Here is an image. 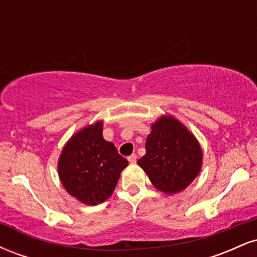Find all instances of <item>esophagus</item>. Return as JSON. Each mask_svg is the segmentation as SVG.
Listing matches in <instances>:
<instances>
[{"label": "esophagus", "mask_w": 257, "mask_h": 257, "mask_svg": "<svg viewBox=\"0 0 257 257\" xmlns=\"http://www.w3.org/2000/svg\"><path fill=\"white\" fill-rule=\"evenodd\" d=\"M128 161H129V163H131V164H135V163H137V155L129 156Z\"/></svg>", "instance_id": "esophagus-1"}]
</instances>
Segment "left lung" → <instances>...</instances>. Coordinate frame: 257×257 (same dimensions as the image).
<instances>
[{
  "instance_id": "8db88e82",
  "label": "left lung",
  "mask_w": 257,
  "mask_h": 257,
  "mask_svg": "<svg viewBox=\"0 0 257 257\" xmlns=\"http://www.w3.org/2000/svg\"><path fill=\"white\" fill-rule=\"evenodd\" d=\"M145 146L146 155L138 164L161 192L169 196L181 192L202 170L199 141L172 114H162L152 123Z\"/></svg>"
}]
</instances>
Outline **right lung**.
<instances>
[{"instance_id":"1","label":"right lung","mask_w":257,"mask_h":257,"mask_svg":"<svg viewBox=\"0 0 257 257\" xmlns=\"http://www.w3.org/2000/svg\"><path fill=\"white\" fill-rule=\"evenodd\" d=\"M102 120L76 132L65 144L58 174L66 192L78 202L98 205L110 198L128 161L102 137Z\"/></svg>"}]
</instances>
